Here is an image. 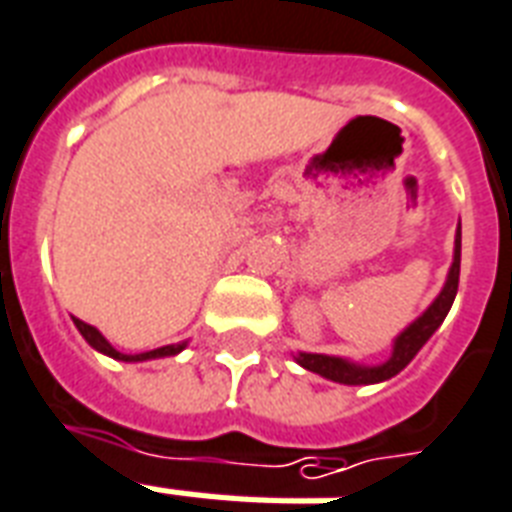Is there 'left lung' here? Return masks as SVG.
<instances>
[{
    "instance_id": "left-lung-1",
    "label": "left lung",
    "mask_w": 512,
    "mask_h": 512,
    "mask_svg": "<svg viewBox=\"0 0 512 512\" xmlns=\"http://www.w3.org/2000/svg\"><path fill=\"white\" fill-rule=\"evenodd\" d=\"M459 263H462V228L456 233L454 265H451V273H448L446 287L438 295V300L397 338L395 351H392V357L384 365L360 368V365H351V362L338 360V357H325V354H300L298 362L306 370H311V373H319V376L338 381V384H376V381H386V378L397 376L416 357V351L429 341V335L438 330L440 322L446 319L448 308H451L456 298V290H459Z\"/></svg>"
}]
</instances>
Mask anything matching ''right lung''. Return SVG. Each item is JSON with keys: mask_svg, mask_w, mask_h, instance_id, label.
Returning <instances> with one entry per match:
<instances>
[{"mask_svg": "<svg viewBox=\"0 0 512 512\" xmlns=\"http://www.w3.org/2000/svg\"><path fill=\"white\" fill-rule=\"evenodd\" d=\"M74 325L77 330L83 333V338L91 343L93 349H99L101 354H109V357H115V360H126V362H139V360H155V357H171V354H177V351L185 349V343H177V346H161V349L155 351H144V354H120L117 349H112L107 343V338L96 330V327L85 325L83 319H74Z\"/></svg>", "mask_w": 512, "mask_h": 512, "instance_id": "right-lung-1", "label": "right lung"}]
</instances>
